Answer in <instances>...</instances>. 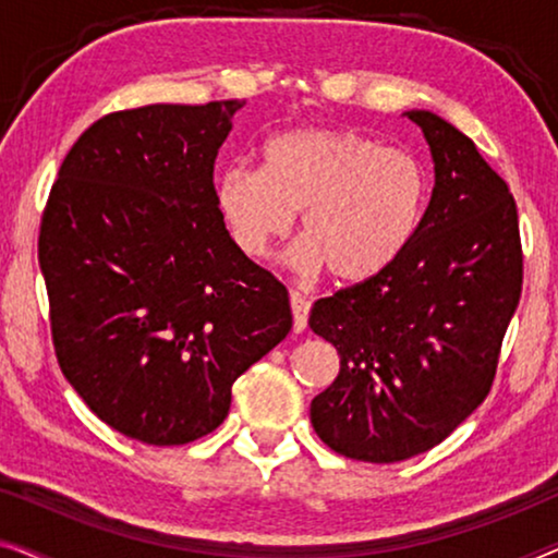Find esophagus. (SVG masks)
<instances>
[{
  "instance_id": "obj_1",
  "label": "esophagus",
  "mask_w": 558,
  "mask_h": 558,
  "mask_svg": "<svg viewBox=\"0 0 558 558\" xmlns=\"http://www.w3.org/2000/svg\"><path fill=\"white\" fill-rule=\"evenodd\" d=\"M289 304H292V317H294V332L307 330V317H310V302L302 294L292 292L289 294Z\"/></svg>"
}]
</instances>
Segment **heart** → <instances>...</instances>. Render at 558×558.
I'll use <instances>...</instances> for the list:
<instances>
[{"label": "heart", "mask_w": 558, "mask_h": 558, "mask_svg": "<svg viewBox=\"0 0 558 558\" xmlns=\"http://www.w3.org/2000/svg\"><path fill=\"white\" fill-rule=\"evenodd\" d=\"M216 203L235 246L264 258L300 213L287 262L300 274L330 269L342 284L380 277L424 223L429 172L407 149L355 129H289L262 147V167L233 165Z\"/></svg>", "instance_id": "1"}]
</instances>
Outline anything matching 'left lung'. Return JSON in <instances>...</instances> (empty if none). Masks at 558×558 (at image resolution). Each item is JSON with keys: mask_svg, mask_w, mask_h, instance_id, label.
Returning a JSON list of instances; mask_svg holds the SVG:
<instances>
[{"mask_svg": "<svg viewBox=\"0 0 558 558\" xmlns=\"http://www.w3.org/2000/svg\"><path fill=\"white\" fill-rule=\"evenodd\" d=\"M407 117L434 159L424 223L391 269L310 315L340 355L338 378L312 399V426L338 454L376 464L437 447L485 401L523 284L506 180L449 121Z\"/></svg>", "mask_w": 558, "mask_h": 558, "instance_id": "1", "label": "left lung"}]
</instances>
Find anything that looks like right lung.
<instances>
[{"instance_id": "1", "label": "right lung", "mask_w": 558, "mask_h": 558, "mask_svg": "<svg viewBox=\"0 0 558 558\" xmlns=\"http://www.w3.org/2000/svg\"><path fill=\"white\" fill-rule=\"evenodd\" d=\"M243 101L98 119L60 165L37 256L60 371L129 439L187 445L292 330L281 281L226 231L213 167Z\"/></svg>"}]
</instances>
